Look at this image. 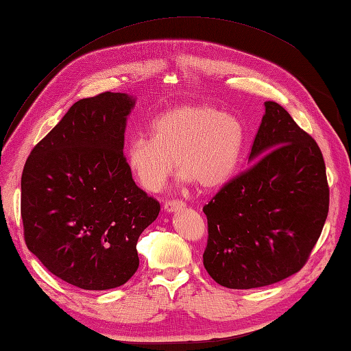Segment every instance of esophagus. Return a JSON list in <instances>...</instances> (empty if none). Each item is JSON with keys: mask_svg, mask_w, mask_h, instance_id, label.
Returning a JSON list of instances; mask_svg holds the SVG:
<instances>
[{"mask_svg": "<svg viewBox=\"0 0 351 351\" xmlns=\"http://www.w3.org/2000/svg\"><path fill=\"white\" fill-rule=\"evenodd\" d=\"M185 208V204L180 199H175V200H169V202L164 204V210L167 213H175V211H180Z\"/></svg>", "mask_w": 351, "mask_h": 351, "instance_id": "esophagus-1", "label": "esophagus"}]
</instances>
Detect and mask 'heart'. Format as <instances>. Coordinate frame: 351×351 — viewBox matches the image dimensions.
<instances>
[{"label":"heart","mask_w":351,"mask_h":351,"mask_svg":"<svg viewBox=\"0 0 351 351\" xmlns=\"http://www.w3.org/2000/svg\"><path fill=\"white\" fill-rule=\"evenodd\" d=\"M244 141L241 122L210 106H181L152 125V138L136 137L126 147V166L140 187L155 193L173 171L202 189H217L237 167Z\"/></svg>","instance_id":"1"}]
</instances>
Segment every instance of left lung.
<instances>
[{
	"instance_id": "8db88e82",
	"label": "left lung",
	"mask_w": 351,
	"mask_h": 351,
	"mask_svg": "<svg viewBox=\"0 0 351 351\" xmlns=\"http://www.w3.org/2000/svg\"><path fill=\"white\" fill-rule=\"evenodd\" d=\"M264 106L249 152L258 160L204 206V265L232 289L273 285L300 271L329 213L322 149L278 102Z\"/></svg>"
}]
</instances>
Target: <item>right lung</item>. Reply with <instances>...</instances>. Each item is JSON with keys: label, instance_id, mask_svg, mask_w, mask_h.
I'll use <instances>...</instances> for the list:
<instances>
[{"label": "right lung", "instance_id": "1", "mask_svg": "<svg viewBox=\"0 0 351 351\" xmlns=\"http://www.w3.org/2000/svg\"><path fill=\"white\" fill-rule=\"evenodd\" d=\"M125 93L80 99L37 143L21 178L28 250L62 280L88 291L128 282L140 234L160 202L137 187L123 154Z\"/></svg>", "mask_w": 351, "mask_h": 351}]
</instances>
